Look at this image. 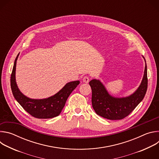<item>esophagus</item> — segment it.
<instances>
[{
    "label": "esophagus",
    "mask_w": 159,
    "mask_h": 159,
    "mask_svg": "<svg viewBox=\"0 0 159 159\" xmlns=\"http://www.w3.org/2000/svg\"><path fill=\"white\" fill-rule=\"evenodd\" d=\"M82 80H83V82L84 83H88L89 81V78L88 77H87V76H85V77H84Z\"/></svg>",
    "instance_id": "34e87169"
}]
</instances>
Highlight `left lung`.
Wrapping results in <instances>:
<instances>
[{
  "label": "left lung",
  "instance_id": "left-lung-1",
  "mask_svg": "<svg viewBox=\"0 0 159 159\" xmlns=\"http://www.w3.org/2000/svg\"><path fill=\"white\" fill-rule=\"evenodd\" d=\"M145 61L144 74L140 85L131 95L116 98L111 96L104 84L97 79L89 82L92 89V104L96 114L111 120H122L134 109L144 98L148 86L147 66Z\"/></svg>",
  "mask_w": 159,
  "mask_h": 159
}]
</instances>
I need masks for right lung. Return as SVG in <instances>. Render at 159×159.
<instances>
[{"label": "right lung", "instance_id": "obj_1", "mask_svg": "<svg viewBox=\"0 0 159 159\" xmlns=\"http://www.w3.org/2000/svg\"><path fill=\"white\" fill-rule=\"evenodd\" d=\"M19 53L15 59L11 77V87L13 96L18 103L32 116L39 119H49L58 116L65 102L80 81L68 82L55 95L45 99H31L22 94L16 80V62Z\"/></svg>", "mask_w": 159, "mask_h": 159}]
</instances>
